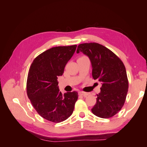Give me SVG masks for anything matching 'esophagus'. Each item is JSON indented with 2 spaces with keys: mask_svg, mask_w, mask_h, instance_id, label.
I'll list each match as a JSON object with an SVG mask.
<instances>
[{
  "mask_svg": "<svg viewBox=\"0 0 147 147\" xmlns=\"http://www.w3.org/2000/svg\"><path fill=\"white\" fill-rule=\"evenodd\" d=\"M78 94H79L80 95H82V96H84V97H86V96L90 95V94H89V93L86 92H83V91H80V92H78Z\"/></svg>",
  "mask_w": 147,
  "mask_h": 147,
  "instance_id": "1",
  "label": "esophagus"
}]
</instances>
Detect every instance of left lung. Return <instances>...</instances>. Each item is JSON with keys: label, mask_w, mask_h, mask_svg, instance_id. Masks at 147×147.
<instances>
[{"label": "left lung", "mask_w": 147, "mask_h": 147, "mask_svg": "<svg viewBox=\"0 0 147 147\" xmlns=\"http://www.w3.org/2000/svg\"><path fill=\"white\" fill-rule=\"evenodd\" d=\"M88 56L92 65V75L102 83L96 103L91 109L96 116L109 118L119 112L128 91L125 66L109 49L97 43L80 44L77 53Z\"/></svg>", "instance_id": "8db88e82"}]
</instances>
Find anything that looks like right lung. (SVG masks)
Listing matches in <instances>:
<instances>
[{"label": "right lung", "instance_id": "add662e5", "mask_svg": "<svg viewBox=\"0 0 147 147\" xmlns=\"http://www.w3.org/2000/svg\"><path fill=\"white\" fill-rule=\"evenodd\" d=\"M77 45L53 47L35 58L29 70L27 94L35 110L42 117L60 123L72 114L78 99L76 91H59L57 77L76 50Z\"/></svg>", "mask_w": 147, "mask_h": 147}]
</instances>
